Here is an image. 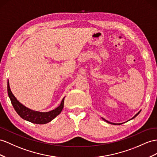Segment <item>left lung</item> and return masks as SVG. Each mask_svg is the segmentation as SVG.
<instances>
[{
  "label": "left lung",
  "instance_id": "8db88e82",
  "mask_svg": "<svg viewBox=\"0 0 157 157\" xmlns=\"http://www.w3.org/2000/svg\"><path fill=\"white\" fill-rule=\"evenodd\" d=\"M140 111H139V112H138V113H136V115H135L134 116V117H132V119H134L135 117H136V116H137V115H138L139 114V113H140ZM102 119H103V120H105V121H106V122H107L108 123H111V124H121V123H111V122H109V121H107V120H105V119H104L103 118H102Z\"/></svg>",
  "mask_w": 157,
  "mask_h": 157
}]
</instances>
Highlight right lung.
<instances>
[{
	"instance_id": "obj_1",
	"label": "right lung",
	"mask_w": 157,
	"mask_h": 157,
	"mask_svg": "<svg viewBox=\"0 0 157 157\" xmlns=\"http://www.w3.org/2000/svg\"><path fill=\"white\" fill-rule=\"evenodd\" d=\"M8 95L10 99L11 103L13 104L14 109L17 111L18 115L23 119L26 120L28 121L36 123V124H46L50 122L54 119L56 116H58L63 109L64 98L62 100L60 105L56 108L55 109L49 112H39L31 110L29 108L24 106L22 104L20 103L14 97L10 90L9 82L8 81Z\"/></svg>"
}]
</instances>
